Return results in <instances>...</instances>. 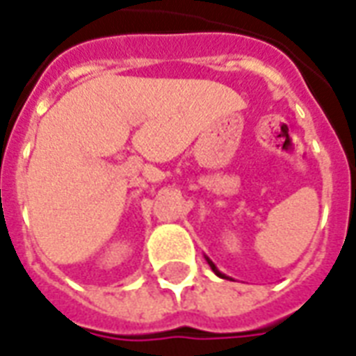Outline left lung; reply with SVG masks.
<instances>
[{
    "instance_id": "8db88e82",
    "label": "left lung",
    "mask_w": 356,
    "mask_h": 356,
    "mask_svg": "<svg viewBox=\"0 0 356 356\" xmlns=\"http://www.w3.org/2000/svg\"><path fill=\"white\" fill-rule=\"evenodd\" d=\"M205 259H207L209 267L213 268V273H214V275H216V276H220V278H226V280H229V276H226V275H224V273H220V270H218V268H216V265H214V263L211 261V259H209L207 256H205Z\"/></svg>"
}]
</instances>
